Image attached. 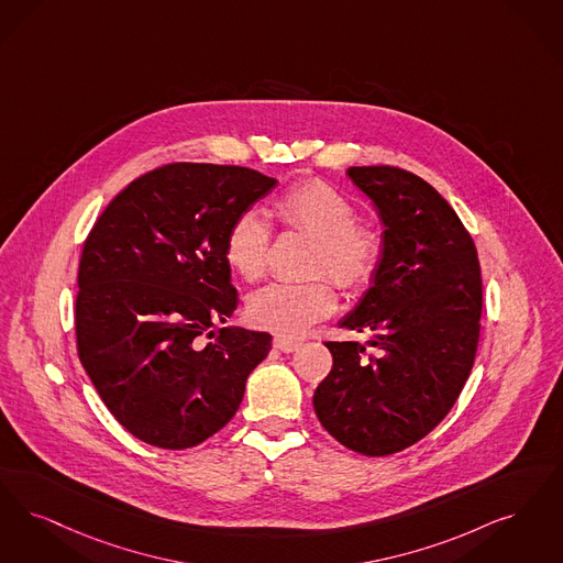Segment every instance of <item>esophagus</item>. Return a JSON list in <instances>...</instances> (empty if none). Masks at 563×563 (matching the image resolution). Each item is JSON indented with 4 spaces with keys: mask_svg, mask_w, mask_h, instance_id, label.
I'll use <instances>...</instances> for the list:
<instances>
[{
    "mask_svg": "<svg viewBox=\"0 0 563 563\" xmlns=\"http://www.w3.org/2000/svg\"><path fill=\"white\" fill-rule=\"evenodd\" d=\"M299 345H301V341H297V339L283 338V335L274 338V347L285 354H291L295 350H299Z\"/></svg>",
    "mask_w": 563,
    "mask_h": 563,
    "instance_id": "34e87169",
    "label": "esophagus"
}]
</instances>
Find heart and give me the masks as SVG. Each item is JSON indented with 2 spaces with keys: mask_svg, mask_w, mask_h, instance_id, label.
Here are the masks:
<instances>
[{
  "mask_svg": "<svg viewBox=\"0 0 563 563\" xmlns=\"http://www.w3.org/2000/svg\"><path fill=\"white\" fill-rule=\"evenodd\" d=\"M278 222L314 239L310 272H327L339 287H364L383 260V236L373 222L354 220L356 207L338 188L322 180L295 184L272 201ZM271 228L255 211H245L228 225L225 264L243 280L264 274ZM338 295L327 276L303 283H271L247 299L249 320L283 338L301 335L335 310Z\"/></svg>",
  "mask_w": 563,
  "mask_h": 563,
  "instance_id": "b5f03b06",
  "label": "heart"
}]
</instances>
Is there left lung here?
Instances as JSON below:
<instances>
[{
	"instance_id": "8db88e82",
	"label": "left lung",
	"mask_w": 563,
	"mask_h": 563,
	"mask_svg": "<svg viewBox=\"0 0 563 563\" xmlns=\"http://www.w3.org/2000/svg\"><path fill=\"white\" fill-rule=\"evenodd\" d=\"M347 178L382 218L383 260L356 308L339 320L368 341L324 343L333 368L316 387L314 410L343 446L385 456L426 438L467 382L482 272L470 232L423 178L389 165L350 167Z\"/></svg>"
}]
</instances>
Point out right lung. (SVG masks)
Returning <instances> with one entry per match:
<instances>
[{
	"instance_id": "right-lung-1",
	"label": "right lung",
	"mask_w": 563,
	"mask_h": 563,
	"mask_svg": "<svg viewBox=\"0 0 563 563\" xmlns=\"http://www.w3.org/2000/svg\"><path fill=\"white\" fill-rule=\"evenodd\" d=\"M276 184L249 167L172 163L121 190L91 228L77 276V352L137 440L201 444L234 417L249 373L268 356V333L225 327L239 297L224 239Z\"/></svg>"
}]
</instances>
